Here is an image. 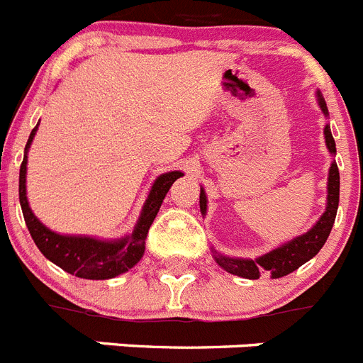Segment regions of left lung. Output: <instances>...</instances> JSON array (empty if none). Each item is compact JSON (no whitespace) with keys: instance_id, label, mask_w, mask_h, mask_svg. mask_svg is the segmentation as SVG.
<instances>
[{"instance_id":"8db88e82","label":"left lung","mask_w":363,"mask_h":363,"mask_svg":"<svg viewBox=\"0 0 363 363\" xmlns=\"http://www.w3.org/2000/svg\"><path fill=\"white\" fill-rule=\"evenodd\" d=\"M316 99L322 108L323 116H329L327 111L325 99L316 91ZM323 136H325V145L329 152L335 156L336 154V143L335 138L331 134V127L329 123L323 127ZM340 201V172L338 165L333 160L331 167H329V176H327V205L322 216L318 221L311 227L307 233L300 234L296 238L289 240V242L281 243L280 247L272 249V251L265 252V255L258 256V258H233V256L220 255L213 249V256L216 259V264L221 269H225L230 274L242 277L245 280H258L262 274H271V278H281L287 277L289 272L296 271L298 267L309 262L313 256L320 252L323 243L327 242L329 234H331L333 223H335L336 211H338ZM200 211L201 214H207V194H205L203 187H200Z\"/></svg>"}]
</instances>
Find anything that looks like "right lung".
Masks as SVG:
<instances>
[{
    "mask_svg": "<svg viewBox=\"0 0 363 363\" xmlns=\"http://www.w3.org/2000/svg\"><path fill=\"white\" fill-rule=\"evenodd\" d=\"M36 130L38 125L28 136L23 163L19 169V203H21L28 233L41 255L57 267H62L63 271L76 274L78 278H85V280H108L133 269L145 255L147 234L162 207L163 198L176 179L184 176V172H163L154 179L133 233L123 238L99 240L94 236H82V234L54 233L38 220L27 200V152L32 145V140L36 136Z\"/></svg>",
    "mask_w": 363,
    "mask_h": 363,
    "instance_id": "right-lung-1",
    "label": "right lung"
}]
</instances>
